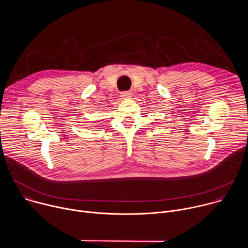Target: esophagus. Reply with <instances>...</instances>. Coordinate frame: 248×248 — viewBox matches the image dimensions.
Wrapping results in <instances>:
<instances>
[{"mask_svg":"<svg viewBox=\"0 0 248 248\" xmlns=\"http://www.w3.org/2000/svg\"><path fill=\"white\" fill-rule=\"evenodd\" d=\"M121 97H123L124 99H127V98L131 97V93L128 91H124L121 93Z\"/></svg>","mask_w":248,"mask_h":248,"instance_id":"1","label":"esophagus"}]
</instances>
